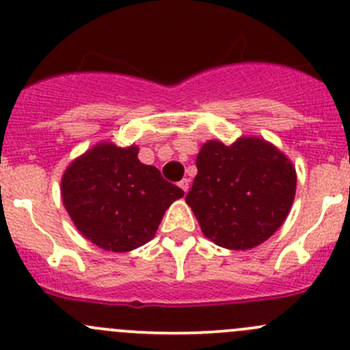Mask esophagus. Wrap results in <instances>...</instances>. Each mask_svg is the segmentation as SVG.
Instances as JSON below:
<instances>
[{"label": "esophagus", "instance_id": "1", "mask_svg": "<svg viewBox=\"0 0 350 350\" xmlns=\"http://www.w3.org/2000/svg\"><path fill=\"white\" fill-rule=\"evenodd\" d=\"M179 186H181L183 191L188 193V189H189V179H181V181H179Z\"/></svg>", "mask_w": 350, "mask_h": 350}]
</instances>
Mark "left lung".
<instances>
[{
	"mask_svg": "<svg viewBox=\"0 0 350 350\" xmlns=\"http://www.w3.org/2000/svg\"><path fill=\"white\" fill-rule=\"evenodd\" d=\"M196 167L186 203L217 245L252 249L283 225L295 200L296 174L276 147L249 137L234 146L210 140Z\"/></svg>",
	"mask_w": 350,
	"mask_h": 350,
	"instance_id": "8db88e82",
	"label": "left lung"
}]
</instances>
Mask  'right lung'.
I'll return each mask as SVG.
<instances>
[{
    "instance_id": "obj_1",
    "label": "right lung",
    "mask_w": 350,
    "mask_h": 350,
    "mask_svg": "<svg viewBox=\"0 0 350 350\" xmlns=\"http://www.w3.org/2000/svg\"><path fill=\"white\" fill-rule=\"evenodd\" d=\"M137 154V147L100 144L74 161L62 178V201L77 230L111 252L152 241L169 204L185 195Z\"/></svg>"
}]
</instances>
